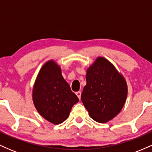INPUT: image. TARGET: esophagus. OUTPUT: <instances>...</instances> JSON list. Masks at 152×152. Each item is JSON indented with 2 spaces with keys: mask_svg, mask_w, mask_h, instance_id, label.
I'll return each instance as SVG.
<instances>
[{
  "mask_svg": "<svg viewBox=\"0 0 152 152\" xmlns=\"http://www.w3.org/2000/svg\"><path fill=\"white\" fill-rule=\"evenodd\" d=\"M76 96H78V99H81V91H77V92H76Z\"/></svg>",
  "mask_w": 152,
  "mask_h": 152,
  "instance_id": "34e87169",
  "label": "esophagus"
}]
</instances>
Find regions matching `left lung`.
Listing matches in <instances>:
<instances>
[{
	"mask_svg": "<svg viewBox=\"0 0 152 152\" xmlns=\"http://www.w3.org/2000/svg\"><path fill=\"white\" fill-rule=\"evenodd\" d=\"M81 102L94 121L106 123L119 114L126 102V80L109 61L99 56L88 68Z\"/></svg>",
	"mask_w": 152,
	"mask_h": 152,
	"instance_id": "left-lung-1",
	"label": "left lung"
}]
</instances>
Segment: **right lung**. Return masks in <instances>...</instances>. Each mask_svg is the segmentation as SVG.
<instances>
[{
    "mask_svg": "<svg viewBox=\"0 0 152 152\" xmlns=\"http://www.w3.org/2000/svg\"><path fill=\"white\" fill-rule=\"evenodd\" d=\"M32 97L40 115L53 124L65 121L72 106L78 102L77 96L63 77L61 67L53 60L45 63L40 70Z\"/></svg>",
    "mask_w": 152,
    "mask_h": 152,
    "instance_id": "right-lung-1",
    "label": "right lung"
}]
</instances>
